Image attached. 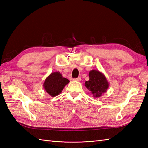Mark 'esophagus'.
<instances>
[{"label": "esophagus", "instance_id": "1", "mask_svg": "<svg viewBox=\"0 0 148 148\" xmlns=\"http://www.w3.org/2000/svg\"><path fill=\"white\" fill-rule=\"evenodd\" d=\"M81 78L80 77H78L77 78L73 79V81H78V82H79V81H81Z\"/></svg>", "mask_w": 148, "mask_h": 148}]
</instances>
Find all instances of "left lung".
<instances>
[{
    "instance_id": "obj_1",
    "label": "left lung",
    "mask_w": 148,
    "mask_h": 148,
    "mask_svg": "<svg viewBox=\"0 0 148 148\" xmlns=\"http://www.w3.org/2000/svg\"><path fill=\"white\" fill-rule=\"evenodd\" d=\"M89 77L90 79L85 82L86 88L91 91L95 98L101 97L109 88L105 75L98 70H92L89 73Z\"/></svg>"
}]
</instances>
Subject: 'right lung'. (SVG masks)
<instances>
[{"mask_svg": "<svg viewBox=\"0 0 148 148\" xmlns=\"http://www.w3.org/2000/svg\"><path fill=\"white\" fill-rule=\"evenodd\" d=\"M69 82V80L64 77L60 72H53L45 79L43 86L48 94L54 97L61 93Z\"/></svg>", "mask_w": 148, "mask_h": 148, "instance_id": "add662e5", "label": "right lung"}]
</instances>
